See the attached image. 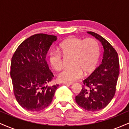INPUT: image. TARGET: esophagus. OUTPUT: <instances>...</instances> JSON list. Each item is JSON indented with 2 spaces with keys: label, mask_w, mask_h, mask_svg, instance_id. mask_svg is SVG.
<instances>
[{
  "label": "esophagus",
  "mask_w": 129,
  "mask_h": 129,
  "mask_svg": "<svg viewBox=\"0 0 129 129\" xmlns=\"http://www.w3.org/2000/svg\"><path fill=\"white\" fill-rule=\"evenodd\" d=\"M63 84H65V85H72L73 83V82H63Z\"/></svg>",
  "instance_id": "34e87169"
}]
</instances>
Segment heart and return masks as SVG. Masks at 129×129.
Here are the masks:
<instances>
[{"label":"heart","mask_w":129,"mask_h":129,"mask_svg":"<svg viewBox=\"0 0 129 129\" xmlns=\"http://www.w3.org/2000/svg\"><path fill=\"white\" fill-rule=\"evenodd\" d=\"M59 52H51L49 62L54 70L62 69V57L72 56L69 69H64L58 75V79L62 82H73L81 78L83 72L90 73L94 70L100 57L98 42L93 38L83 40L71 36L62 41L59 45Z\"/></svg>","instance_id":"obj_1"}]
</instances>
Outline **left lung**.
I'll return each instance as SVG.
<instances>
[{
  "label": "left lung",
  "instance_id": "left-lung-1",
  "mask_svg": "<svg viewBox=\"0 0 129 129\" xmlns=\"http://www.w3.org/2000/svg\"><path fill=\"white\" fill-rule=\"evenodd\" d=\"M87 33L101 43L103 59L100 66L84 80L82 90L75 100L82 109L96 112L106 107L115 95L119 74V62L118 53L107 41L94 32L87 31Z\"/></svg>",
  "mask_w": 129,
  "mask_h": 129
}]
</instances>
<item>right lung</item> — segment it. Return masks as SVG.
Returning a JSON list of instances; mask_svg holds the SVG:
<instances>
[{"mask_svg":"<svg viewBox=\"0 0 129 129\" xmlns=\"http://www.w3.org/2000/svg\"><path fill=\"white\" fill-rule=\"evenodd\" d=\"M57 37L36 34L19 45L11 62L10 76L16 100L30 112H39L52 101L59 85L48 86L54 77L46 60L48 51Z\"/></svg>","mask_w":129,"mask_h":129,"instance_id":"add662e5","label":"right lung"}]
</instances>
